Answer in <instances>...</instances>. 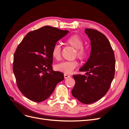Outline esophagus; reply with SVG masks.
<instances>
[{"label":"esophagus","mask_w":129,"mask_h":129,"mask_svg":"<svg viewBox=\"0 0 129 129\" xmlns=\"http://www.w3.org/2000/svg\"><path fill=\"white\" fill-rule=\"evenodd\" d=\"M64 78L65 79H67V78H69V77H71V75H68V74H64Z\"/></svg>","instance_id":"34e87169"}]
</instances>
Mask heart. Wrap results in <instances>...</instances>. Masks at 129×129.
Returning <instances> with one entry per match:
<instances>
[{
  "mask_svg": "<svg viewBox=\"0 0 129 129\" xmlns=\"http://www.w3.org/2000/svg\"><path fill=\"white\" fill-rule=\"evenodd\" d=\"M66 44L76 49V55L80 59L82 60L87 56V50L83 47L84 41L80 37L74 35L66 40ZM61 55V48L59 45L54 46L52 50V55L56 60H59ZM79 63L76 61H63L55 66L57 71L65 74L71 73L77 67Z\"/></svg>",
  "mask_w": 129,
  "mask_h": 129,
  "instance_id": "b5f03b06",
  "label": "heart"
}]
</instances>
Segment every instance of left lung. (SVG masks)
<instances>
[{
    "mask_svg": "<svg viewBox=\"0 0 129 129\" xmlns=\"http://www.w3.org/2000/svg\"><path fill=\"white\" fill-rule=\"evenodd\" d=\"M91 42L90 55L79 70L85 75H75V84L72 90L73 96L84 104H90L106 94L114 79L115 58L110 43L98 30L86 28Z\"/></svg>",
    "mask_w": 129,
    "mask_h": 129,
    "instance_id": "8db88e82",
    "label": "left lung"
}]
</instances>
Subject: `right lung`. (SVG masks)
<instances>
[{"label": "right lung", "instance_id": "obj_1", "mask_svg": "<svg viewBox=\"0 0 129 129\" xmlns=\"http://www.w3.org/2000/svg\"><path fill=\"white\" fill-rule=\"evenodd\" d=\"M68 30L46 26L27 33L14 54L13 71L19 89L27 99H48L64 75L54 71L52 50Z\"/></svg>", "mask_w": 129, "mask_h": 129}]
</instances>
